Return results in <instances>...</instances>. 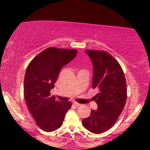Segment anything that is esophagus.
<instances>
[{
    "label": "esophagus",
    "instance_id": "esophagus-1",
    "mask_svg": "<svg viewBox=\"0 0 150 150\" xmlns=\"http://www.w3.org/2000/svg\"><path fill=\"white\" fill-rule=\"evenodd\" d=\"M73 103H74V105H76V106H81V104L78 103V102H74Z\"/></svg>",
    "mask_w": 150,
    "mask_h": 150
}]
</instances>
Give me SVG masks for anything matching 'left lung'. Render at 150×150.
I'll list each match as a JSON object with an SVG mask.
<instances>
[{
	"mask_svg": "<svg viewBox=\"0 0 150 150\" xmlns=\"http://www.w3.org/2000/svg\"><path fill=\"white\" fill-rule=\"evenodd\" d=\"M93 63L92 87L98 90L97 110L82 124L95 134L108 130L115 124L124 109L127 98L126 82L124 71L117 61L109 53L99 50H85Z\"/></svg>",
	"mask_w": 150,
	"mask_h": 150,
	"instance_id": "obj_1",
	"label": "left lung"
}]
</instances>
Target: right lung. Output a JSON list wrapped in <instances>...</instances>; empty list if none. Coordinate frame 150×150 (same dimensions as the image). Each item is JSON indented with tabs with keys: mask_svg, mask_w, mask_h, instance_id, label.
<instances>
[{
	"mask_svg": "<svg viewBox=\"0 0 150 150\" xmlns=\"http://www.w3.org/2000/svg\"><path fill=\"white\" fill-rule=\"evenodd\" d=\"M73 49L48 48L30 61L24 76V98L28 108L38 126L46 132H52L62 126L65 115L71 108V102H60L50 90L61 69L76 56Z\"/></svg>",
	"mask_w": 150,
	"mask_h": 150,
	"instance_id": "1",
	"label": "right lung"
}]
</instances>
